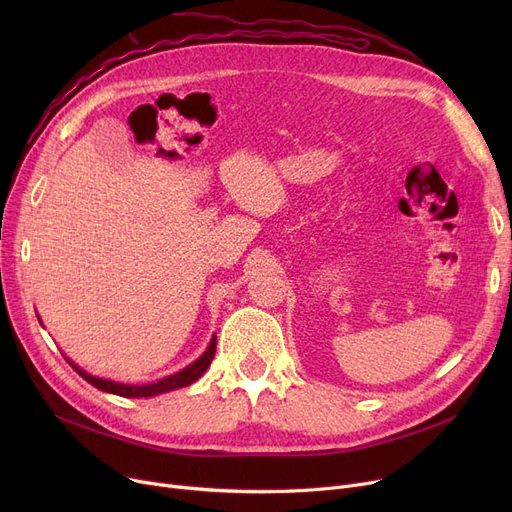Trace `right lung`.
Segmentation results:
<instances>
[{
	"instance_id": "1",
	"label": "right lung",
	"mask_w": 512,
	"mask_h": 512,
	"mask_svg": "<svg viewBox=\"0 0 512 512\" xmlns=\"http://www.w3.org/2000/svg\"><path fill=\"white\" fill-rule=\"evenodd\" d=\"M215 336L211 338L207 351L188 367H184L182 371L174 373V375H168V378L164 380H157L153 384H143V386H130V384H120V382H112V380H103V378H95V375L87 373L80 369L78 365H74L70 359L68 363L72 365V369L80 375V378L87 380L91 386L103 390V392H110V394H118V396H124V398H149V396H157V394H164V392H172V390H178V388H184V386H191L193 382H197L201 375L207 371V367L211 365L213 361V355H215Z\"/></svg>"
}]
</instances>
